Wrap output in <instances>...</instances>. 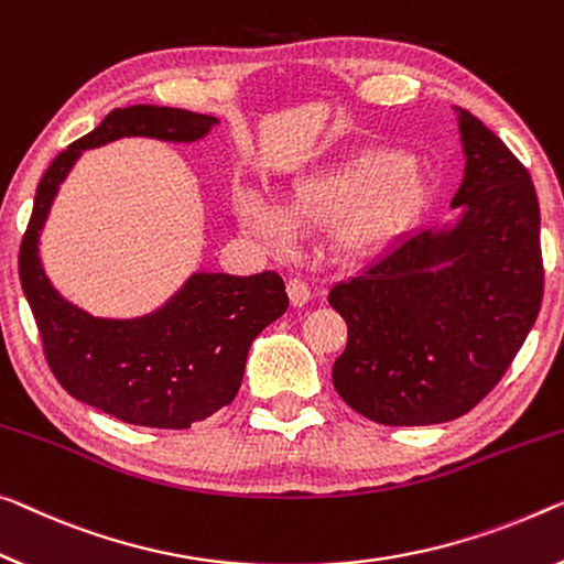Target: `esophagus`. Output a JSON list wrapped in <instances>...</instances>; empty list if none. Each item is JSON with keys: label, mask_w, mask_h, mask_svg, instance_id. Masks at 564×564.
<instances>
[{"label": "esophagus", "mask_w": 564, "mask_h": 564, "mask_svg": "<svg viewBox=\"0 0 564 564\" xmlns=\"http://www.w3.org/2000/svg\"><path fill=\"white\" fill-rule=\"evenodd\" d=\"M288 294H290V302L294 307L307 305L310 297H312L307 282H302L300 276H292V280H288Z\"/></svg>", "instance_id": "34e87169"}]
</instances>
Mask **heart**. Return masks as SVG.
Listing matches in <instances>:
<instances>
[{
	"instance_id": "1",
	"label": "heart",
	"mask_w": 564,
	"mask_h": 564,
	"mask_svg": "<svg viewBox=\"0 0 564 564\" xmlns=\"http://www.w3.org/2000/svg\"><path fill=\"white\" fill-rule=\"evenodd\" d=\"M421 196V171L409 155L372 149L297 178L280 209L254 192H237L234 212L241 227L274 247L290 239V227L312 229L337 221V247L348 254H368L405 229Z\"/></svg>"
}]
</instances>
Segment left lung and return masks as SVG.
I'll list each match as a JSON object with an SVG mask.
<instances>
[{
    "label": "left lung",
    "instance_id": "left-lung-1",
    "mask_svg": "<svg viewBox=\"0 0 564 564\" xmlns=\"http://www.w3.org/2000/svg\"><path fill=\"white\" fill-rule=\"evenodd\" d=\"M458 110L464 181L454 227L405 234L327 294L348 325L333 386L383 426H429L469 413L532 330L544 270L540 202L517 155Z\"/></svg>",
    "mask_w": 564,
    "mask_h": 564
}]
</instances>
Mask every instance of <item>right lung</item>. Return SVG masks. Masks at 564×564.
<instances>
[{"label": "right lung", "instance_id": "right-lung-1", "mask_svg": "<svg viewBox=\"0 0 564 564\" xmlns=\"http://www.w3.org/2000/svg\"><path fill=\"white\" fill-rule=\"evenodd\" d=\"M214 116L131 106L67 145L42 176L20 247V280L42 350L59 386L112 419L149 429H188L237 395L254 337L290 305L276 272L252 276L196 272L166 305L135 319L93 317L52 288L37 245L59 184L85 149L128 135L192 143Z\"/></svg>", "mask_w": 564, "mask_h": 564}]
</instances>
